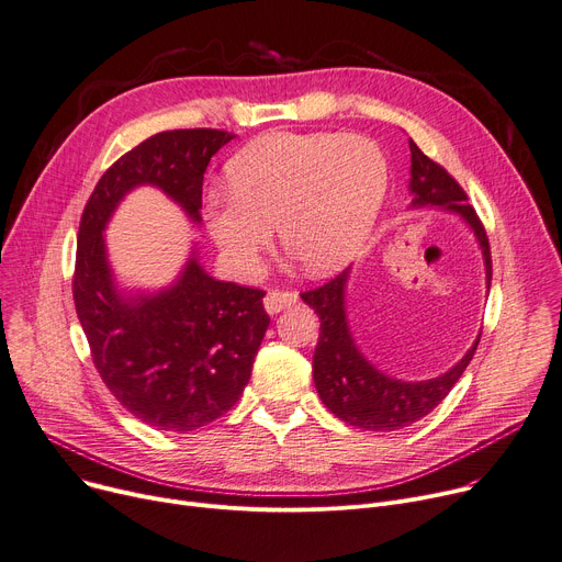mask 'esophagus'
<instances>
[{"label": "esophagus", "mask_w": 562, "mask_h": 562, "mask_svg": "<svg viewBox=\"0 0 562 562\" xmlns=\"http://www.w3.org/2000/svg\"><path fill=\"white\" fill-rule=\"evenodd\" d=\"M297 303V293L293 291H269L267 297H265V310L276 316L280 314L282 310H289Z\"/></svg>", "instance_id": "1"}]
</instances>
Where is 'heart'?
I'll return each instance as SVG.
<instances>
[{"label": "heart", "instance_id": "1", "mask_svg": "<svg viewBox=\"0 0 562 562\" xmlns=\"http://www.w3.org/2000/svg\"><path fill=\"white\" fill-rule=\"evenodd\" d=\"M226 178L231 194H210L203 214L237 276L259 271L273 226L310 273L329 276L357 257L375 226L389 167L363 135L271 133L244 146Z\"/></svg>", "mask_w": 562, "mask_h": 562}]
</instances>
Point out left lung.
<instances>
[{
    "mask_svg": "<svg viewBox=\"0 0 562 562\" xmlns=\"http://www.w3.org/2000/svg\"><path fill=\"white\" fill-rule=\"evenodd\" d=\"M411 146L408 210H440L457 214L474 235L485 271V291L491 289L493 261L491 246L476 212L470 207L459 182L440 165L429 160L414 139ZM346 269L321 289L301 297L321 321L318 346L314 350V384L323 404L344 423L368 431H395L425 418L454 389L468 368L479 336L470 350L445 372L429 380H400L372 363L359 348L348 318V282Z\"/></svg>",
    "mask_w": 562,
    "mask_h": 562,
    "instance_id": "left-lung-1",
    "label": "left lung"
}]
</instances>
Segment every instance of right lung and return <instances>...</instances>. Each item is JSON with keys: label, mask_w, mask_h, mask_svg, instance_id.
<instances>
[{"label": "right lung", "mask_w": 562, "mask_h": 562, "mask_svg": "<svg viewBox=\"0 0 562 562\" xmlns=\"http://www.w3.org/2000/svg\"><path fill=\"white\" fill-rule=\"evenodd\" d=\"M235 133L165 131L112 165L83 210L74 305L103 384L144 425L194 431L241 397L269 329L267 293L214 280L192 244L160 289H128L112 271L105 231L137 187H156L201 226L203 173Z\"/></svg>", "instance_id": "1"}]
</instances>
